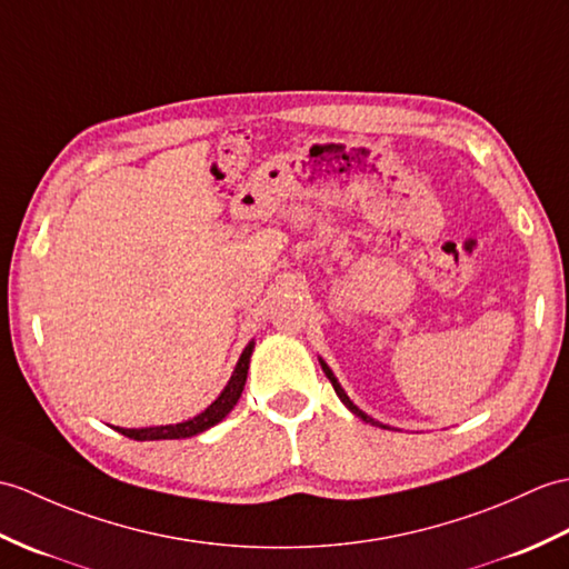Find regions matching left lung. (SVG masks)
Wrapping results in <instances>:
<instances>
[{
    "mask_svg": "<svg viewBox=\"0 0 569 569\" xmlns=\"http://www.w3.org/2000/svg\"><path fill=\"white\" fill-rule=\"evenodd\" d=\"M320 366H322V371H325V376L329 378V382H332V386H335V392L339 395V400L347 405V409H349V412H351V415H356V417H359V419H363V421H366V425H376V427H382V429H390L388 425H382V421H376L373 417H368V415L363 412V409H359V407H356V405L351 402V398H349V395L345 392V388H341V386H339V380H337V376L332 373V368H329V366L325 363V359H320Z\"/></svg>",
    "mask_w": 569,
    "mask_h": 569,
    "instance_id": "8db88e82",
    "label": "left lung"
}]
</instances>
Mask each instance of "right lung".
<instances>
[{"instance_id":"obj_1","label":"right lung","mask_w":569,"mask_h":569,"mask_svg":"<svg viewBox=\"0 0 569 569\" xmlns=\"http://www.w3.org/2000/svg\"><path fill=\"white\" fill-rule=\"evenodd\" d=\"M252 351H254V339L249 341L244 347L240 361H237L234 371L228 380V386L222 388V392L218 398L210 402L201 415H196L191 419H183L179 425H162V427H142V429H123V427H113L116 431H121L128 439H136V441H164V439H189V436L196 433H203L210 427H216L218 421H222L232 412V407L240 400V395L244 390V382H247V371H249V359H252Z\"/></svg>"}]
</instances>
